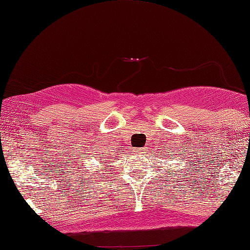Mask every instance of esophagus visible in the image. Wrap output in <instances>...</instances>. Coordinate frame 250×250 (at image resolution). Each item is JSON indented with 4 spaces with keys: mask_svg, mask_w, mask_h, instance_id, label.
Wrapping results in <instances>:
<instances>
[{
    "mask_svg": "<svg viewBox=\"0 0 250 250\" xmlns=\"http://www.w3.org/2000/svg\"><path fill=\"white\" fill-rule=\"evenodd\" d=\"M134 153L135 154H140V155L141 154H144L145 153V149L144 148H135L134 149Z\"/></svg>",
    "mask_w": 250,
    "mask_h": 250,
    "instance_id": "34e87169",
    "label": "esophagus"
}]
</instances>
